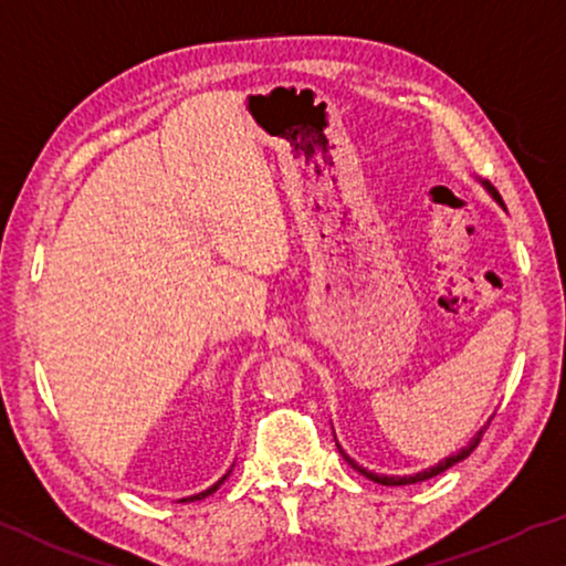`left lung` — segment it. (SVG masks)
<instances>
[{
	"label": "left lung",
	"mask_w": 566,
	"mask_h": 566,
	"mask_svg": "<svg viewBox=\"0 0 566 566\" xmlns=\"http://www.w3.org/2000/svg\"><path fill=\"white\" fill-rule=\"evenodd\" d=\"M484 187H488V192H490L492 197H495V200H497L500 205H503V197H500V192H497L495 187L490 185V181H484ZM482 433H484V431L476 433L474 439L469 441V446H464V449H461L459 453H453V457L443 459L441 464H436V467H431V469H426V472H418V474H412V476H385V474H374V472H366V469H364V467H359V464H356V461H354L352 457H348V453H346L344 449H340L338 443H336V446H338L340 457H344V459L348 461V464H352V467L356 469V472H361V474L366 476V480H371V482H377V484H387V488H402V484H416V482H426V480H431V476H436V474L446 472V469H451L453 464H459V461H464V459L469 457V453H472V451L476 449V446H480V441H482Z\"/></svg>",
	"instance_id": "8db88e82"
}]
</instances>
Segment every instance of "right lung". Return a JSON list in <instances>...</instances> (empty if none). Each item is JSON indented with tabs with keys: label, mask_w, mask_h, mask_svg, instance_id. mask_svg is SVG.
I'll return each instance as SVG.
<instances>
[{
	"label": "right lung",
	"mask_w": 566,
	"mask_h": 566,
	"mask_svg": "<svg viewBox=\"0 0 566 566\" xmlns=\"http://www.w3.org/2000/svg\"><path fill=\"white\" fill-rule=\"evenodd\" d=\"M228 474H230V472H228ZM228 474H226V476H222V480H220V482H214V484H212V488H210V490H205V492H200V495H192V497H185V500H181V503H195V500H202V497H207V495H212V492H214V490H218V488H220V484H222V482H226V480H228Z\"/></svg>",
	"instance_id": "obj_1"
}]
</instances>
